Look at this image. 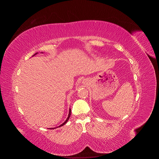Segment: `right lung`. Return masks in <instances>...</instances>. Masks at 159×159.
Listing matches in <instances>:
<instances>
[{"label": "right lung", "mask_w": 159, "mask_h": 159, "mask_svg": "<svg viewBox=\"0 0 159 159\" xmlns=\"http://www.w3.org/2000/svg\"><path fill=\"white\" fill-rule=\"evenodd\" d=\"M37 54V53H36V54ZM34 54V55H35ZM70 115H71V109H70V111H69V115H68V118H67V119L66 120V121L64 123H62L61 125H60L59 126V127H61V126H63L64 125H65L66 123H67V121H68V119H70Z\"/></svg>", "instance_id": "obj_1"}]
</instances>
